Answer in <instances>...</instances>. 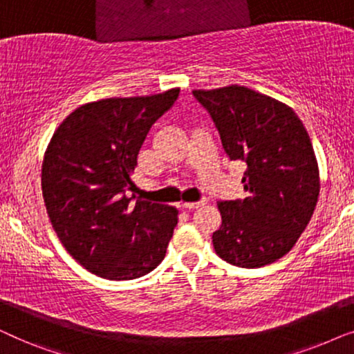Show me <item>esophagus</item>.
Returning a JSON list of instances; mask_svg holds the SVG:
<instances>
[{"mask_svg": "<svg viewBox=\"0 0 354 354\" xmlns=\"http://www.w3.org/2000/svg\"><path fill=\"white\" fill-rule=\"evenodd\" d=\"M205 206V201H195V203H183V209H196V207Z\"/></svg>", "mask_w": 354, "mask_h": 354, "instance_id": "obj_1", "label": "esophagus"}]
</instances>
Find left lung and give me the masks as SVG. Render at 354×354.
<instances>
[{"instance_id":"obj_1","label":"left lung","mask_w":354,"mask_h":354,"mask_svg":"<svg viewBox=\"0 0 354 354\" xmlns=\"http://www.w3.org/2000/svg\"><path fill=\"white\" fill-rule=\"evenodd\" d=\"M230 161L246 167L243 200L221 201L216 253L239 268H263L288 253L317 205L319 167L309 135L290 106L230 85L193 90Z\"/></svg>"}]
</instances>
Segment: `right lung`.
Returning <instances> with one entry per match:
<instances>
[{
    "instance_id": "right-lung-1",
    "label": "right lung",
    "mask_w": 354,
    "mask_h": 354,
    "mask_svg": "<svg viewBox=\"0 0 354 354\" xmlns=\"http://www.w3.org/2000/svg\"><path fill=\"white\" fill-rule=\"evenodd\" d=\"M178 93L86 103L62 120L48 145L41 166L46 212L64 248L91 274L138 279L166 256L178 211L127 193L147 133Z\"/></svg>"
}]
</instances>
